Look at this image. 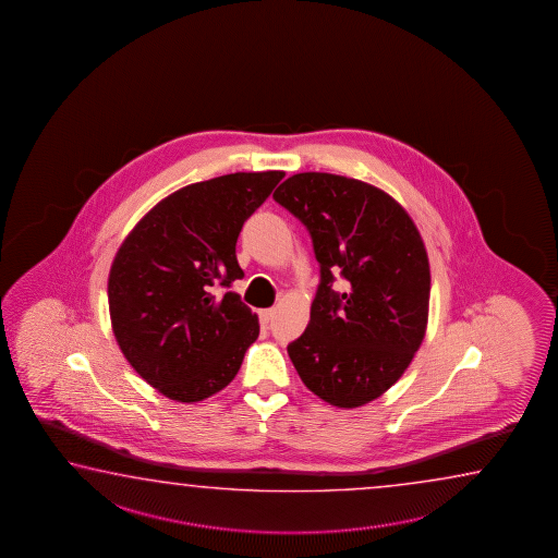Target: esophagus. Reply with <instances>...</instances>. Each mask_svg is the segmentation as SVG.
<instances>
[{
  "label": "esophagus",
  "instance_id": "obj_1",
  "mask_svg": "<svg viewBox=\"0 0 558 558\" xmlns=\"http://www.w3.org/2000/svg\"><path fill=\"white\" fill-rule=\"evenodd\" d=\"M275 308H265V311L259 312V320L264 326H267L269 322L274 320Z\"/></svg>",
  "mask_w": 558,
  "mask_h": 558
}]
</instances>
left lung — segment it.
I'll use <instances>...</instances> for the list:
<instances>
[{
    "label": "left lung",
    "instance_id": "obj_1",
    "mask_svg": "<svg viewBox=\"0 0 558 558\" xmlns=\"http://www.w3.org/2000/svg\"><path fill=\"white\" fill-rule=\"evenodd\" d=\"M274 198L301 218L320 264V287L289 357L331 407L360 408L404 375L427 330L429 259L407 208L365 181L324 171L284 180ZM348 281L330 291L332 274Z\"/></svg>",
    "mask_w": 558,
    "mask_h": 558
}]
</instances>
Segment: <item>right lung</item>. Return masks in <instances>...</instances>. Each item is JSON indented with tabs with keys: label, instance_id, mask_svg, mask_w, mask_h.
<instances>
[{
	"label": "right lung",
	"instance_id": "right-lung-1",
	"mask_svg": "<svg viewBox=\"0 0 558 558\" xmlns=\"http://www.w3.org/2000/svg\"><path fill=\"white\" fill-rule=\"evenodd\" d=\"M284 171H238L161 198L114 254L107 294L114 340L131 367L175 402L217 395L259 336L236 293V242Z\"/></svg>",
	"mask_w": 558,
	"mask_h": 558
}]
</instances>
